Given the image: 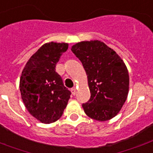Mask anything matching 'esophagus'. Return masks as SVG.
Masks as SVG:
<instances>
[{"instance_id": "obj_1", "label": "esophagus", "mask_w": 153, "mask_h": 153, "mask_svg": "<svg viewBox=\"0 0 153 153\" xmlns=\"http://www.w3.org/2000/svg\"><path fill=\"white\" fill-rule=\"evenodd\" d=\"M76 88L75 87H73V88H71V93L72 95H75V94H76Z\"/></svg>"}]
</instances>
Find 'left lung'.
<instances>
[{
  "mask_svg": "<svg viewBox=\"0 0 153 153\" xmlns=\"http://www.w3.org/2000/svg\"><path fill=\"white\" fill-rule=\"evenodd\" d=\"M71 51L87 73L91 98L82 108L90 118L99 121L117 115L128 97L129 75L120 57L105 43L81 42Z\"/></svg>",
  "mask_w": 153,
  "mask_h": 153,
  "instance_id": "obj_1",
  "label": "left lung"
}]
</instances>
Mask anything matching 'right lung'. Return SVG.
Instances as JSON below:
<instances>
[{
  "mask_svg": "<svg viewBox=\"0 0 153 153\" xmlns=\"http://www.w3.org/2000/svg\"><path fill=\"white\" fill-rule=\"evenodd\" d=\"M67 49V43H45L30 57L22 71V99L28 111L42 123L58 120L71 95L55 71L56 64Z\"/></svg>",
  "mask_w": 153,
  "mask_h": 153,
  "instance_id": "obj_1",
  "label": "right lung"
}]
</instances>
